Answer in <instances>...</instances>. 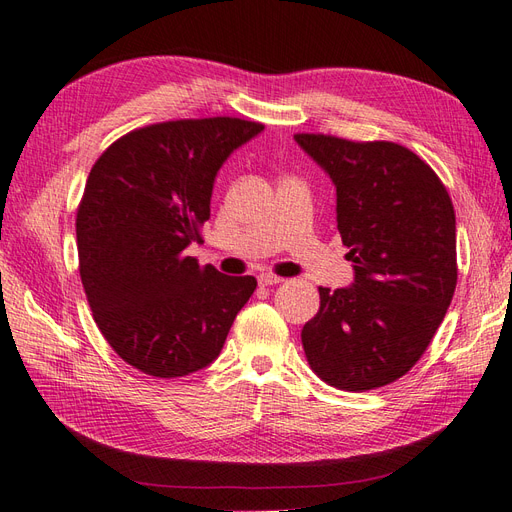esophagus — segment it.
Wrapping results in <instances>:
<instances>
[{"label": "esophagus", "instance_id": "obj_1", "mask_svg": "<svg viewBox=\"0 0 512 512\" xmlns=\"http://www.w3.org/2000/svg\"><path fill=\"white\" fill-rule=\"evenodd\" d=\"M284 282L282 278H278V275H271V273H260L258 275V284L260 286H273V284H280Z\"/></svg>", "mask_w": 512, "mask_h": 512}]
</instances>
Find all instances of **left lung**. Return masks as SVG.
Here are the masks:
<instances>
[{
	"label": "left lung",
	"instance_id": "left-lung-1",
	"mask_svg": "<svg viewBox=\"0 0 512 512\" xmlns=\"http://www.w3.org/2000/svg\"><path fill=\"white\" fill-rule=\"evenodd\" d=\"M336 187V222L353 284L319 288L301 329L325 383L366 392L400 379L431 344L457 288V219L444 183L409 148L297 133Z\"/></svg>",
	"mask_w": 512,
	"mask_h": 512
}]
</instances>
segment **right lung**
I'll return each instance as SVG.
<instances>
[{
    "label": "right lung",
    "instance_id": "right-lung-1",
    "mask_svg": "<svg viewBox=\"0 0 512 512\" xmlns=\"http://www.w3.org/2000/svg\"><path fill=\"white\" fill-rule=\"evenodd\" d=\"M262 129L226 116L159 122L92 165L77 209L81 284L109 347L146 375L213 364L254 293L252 275L200 267L185 250L202 241L219 168Z\"/></svg>",
    "mask_w": 512,
    "mask_h": 512
}]
</instances>
